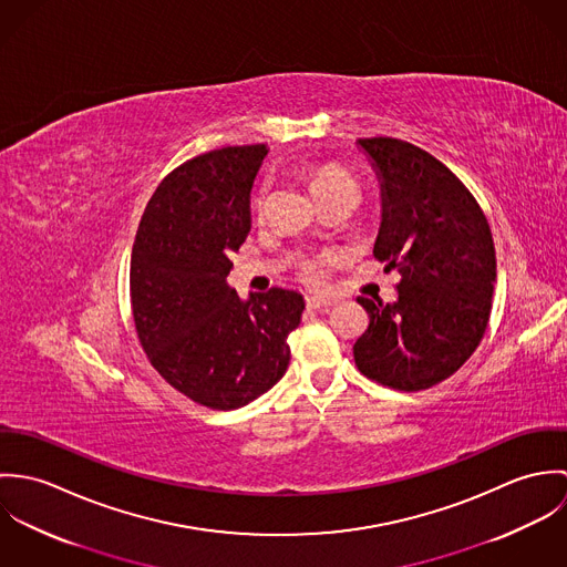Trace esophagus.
Wrapping results in <instances>:
<instances>
[{"instance_id":"esophagus-1","label":"esophagus","mask_w":567,"mask_h":567,"mask_svg":"<svg viewBox=\"0 0 567 567\" xmlns=\"http://www.w3.org/2000/svg\"><path fill=\"white\" fill-rule=\"evenodd\" d=\"M336 301L329 299V297H306V306L308 310H321V308H329L333 306Z\"/></svg>"}]
</instances>
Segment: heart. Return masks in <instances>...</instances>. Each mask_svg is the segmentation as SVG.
<instances>
[{"label": "heart", "instance_id": "heart-1", "mask_svg": "<svg viewBox=\"0 0 567 567\" xmlns=\"http://www.w3.org/2000/svg\"><path fill=\"white\" fill-rule=\"evenodd\" d=\"M308 178H310V187H312L315 196H319V194H323V192H329V189H340V187H351V189H355L353 178H351L344 169H340L338 165H331V163H329V165L312 167V169L308 172ZM261 205H264V198H261V194H257V196H255V209L259 212ZM303 277H306L308 281H312V284L323 281V259H310V261L303 266Z\"/></svg>", "mask_w": 567, "mask_h": 567}]
</instances>
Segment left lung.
Returning a JSON list of instances; mask_svg holds the SVG:
<instances>
[{
  "label": "left lung",
  "mask_w": 567,
  "mask_h": 567,
  "mask_svg": "<svg viewBox=\"0 0 567 567\" xmlns=\"http://www.w3.org/2000/svg\"><path fill=\"white\" fill-rule=\"evenodd\" d=\"M380 181L373 255L402 272L398 301L358 297L369 315L353 358L369 380L423 391L456 373L483 340L495 281L485 214L456 174L393 137L358 140Z\"/></svg>",
  "instance_id": "8db88e82"
}]
</instances>
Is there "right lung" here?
<instances>
[{
  "label": "right lung",
  "instance_id": "1",
  "mask_svg": "<svg viewBox=\"0 0 567 567\" xmlns=\"http://www.w3.org/2000/svg\"><path fill=\"white\" fill-rule=\"evenodd\" d=\"M266 155L264 144L234 146L178 165L148 200L133 244L140 342L169 386L214 410L243 408L284 378L288 336L306 310L297 290L240 299L227 284Z\"/></svg>",
  "mask_w": 567,
  "mask_h": 567
}]
</instances>
